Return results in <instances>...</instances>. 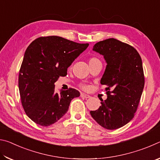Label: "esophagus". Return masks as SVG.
<instances>
[{"label": "esophagus", "mask_w": 160, "mask_h": 160, "mask_svg": "<svg viewBox=\"0 0 160 160\" xmlns=\"http://www.w3.org/2000/svg\"><path fill=\"white\" fill-rule=\"evenodd\" d=\"M80 96H81V97H82V98H85V99H88V98H90V95H88V94H86L85 93H81Z\"/></svg>", "instance_id": "34e87169"}]
</instances>
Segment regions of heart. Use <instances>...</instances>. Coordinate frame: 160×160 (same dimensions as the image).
<instances>
[{
	"label": "heart",
	"mask_w": 160,
	"mask_h": 160,
	"mask_svg": "<svg viewBox=\"0 0 160 160\" xmlns=\"http://www.w3.org/2000/svg\"><path fill=\"white\" fill-rule=\"evenodd\" d=\"M97 59L95 58H92L90 59V60H89V63H91V62L94 61H97ZM81 88H82V89H84V90H87V89H88V86L85 85H81Z\"/></svg>",
	"instance_id": "1"
}]
</instances>
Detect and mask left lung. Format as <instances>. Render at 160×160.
<instances>
[{"mask_svg": "<svg viewBox=\"0 0 160 160\" xmlns=\"http://www.w3.org/2000/svg\"><path fill=\"white\" fill-rule=\"evenodd\" d=\"M92 50L104 56L106 69L101 79L107 99L90 114L103 128H121L134 117L145 85L142 59L135 48L110 38L94 44Z\"/></svg>", "mask_w": 160, "mask_h": 160, "instance_id": "obj_1", "label": "left lung"}]
</instances>
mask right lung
Wrapping results in <instances>:
<instances>
[{
	"mask_svg": "<svg viewBox=\"0 0 160 160\" xmlns=\"http://www.w3.org/2000/svg\"><path fill=\"white\" fill-rule=\"evenodd\" d=\"M89 44H79L58 36L37 38L27 48L21 65L18 87L23 109L37 124L48 126L66 113L71 100L80 96L75 89L55 92L58 78Z\"/></svg>",
	"mask_w": 160,
	"mask_h": 160,
	"instance_id": "right-lung-1",
	"label": "right lung"
}]
</instances>
